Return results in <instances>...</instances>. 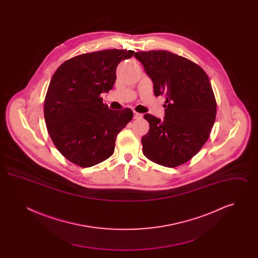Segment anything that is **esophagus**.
I'll return each instance as SVG.
<instances>
[{
  "instance_id": "esophagus-1",
  "label": "esophagus",
  "mask_w": 258,
  "mask_h": 258,
  "mask_svg": "<svg viewBox=\"0 0 258 258\" xmlns=\"http://www.w3.org/2000/svg\"><path fill=\"white\" fill-rule=\"evenodd\" d=\"M142 114L138 113V112H135V119H141L142 118Z\"/></svg>"
}]
</instances>
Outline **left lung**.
<instances>
[{
  "label": "left lung",
  "instance_id": "8db88e82",
  "mask_svg": "<svg viewBox=\"0 0 258 258\" xmlns=\"http://www.w3.org/2000/svg\"><path fill=\"white\" fill-rule=\"evenodd\" d=\"M154 83L155 96L166 100L165 116L145 114L150 130L141 139L144 156L162 166L191 160L208 140L217 101L208 75L194 61L164 50L135 52Z\"/></svg>",
  "mask_w": 258,
  "mask_h": 258
}]
</instances>
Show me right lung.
Masks as SVG:
<instances>
[{"label":"right lung","mask_w":258,"mask_h":258,"mask_svg":"<svg viewBox=\"0 0 258 258\" xmlns=\"http://www.w3.org/2000/svg\"><path fill=\"white\" fill-rule=\"evenodd\" d=\"M134 53L107 49L81 54L63 61L53 74L44 119L55 147L74 164L91 167L107 160L117 135L133 119L132 109H109L100 94L113 88L117 66Z\"/></svg>","instance_id":"1"}]
</instances>
